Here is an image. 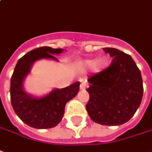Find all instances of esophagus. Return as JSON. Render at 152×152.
Wrapping results in <instances>:
<instances>
[{"label":"esophagus","instance_id":"1","mask_svg":"<svg viewBox=\"0 0 152 152\" xmlns=\"http://www.w3.org/2000/svg\"><path fill=\"white\" fill-rule=\"evenodd\" d=\"M88 86H87V84L86 81H81V83H80V90H82V91H84V90H86V88Z\"/></svg>","mask_w":152,"mask_h":152}]
</instances>
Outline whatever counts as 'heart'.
I'll return each instance as SVG.
<instances>
[{"label": "heart", "instance_id": "obj_1", "mask_svg": "<svg viewBox=\"0 0 152 152\" xmlns=\"http://www.w3.org/2000/svg\"><path fill=\"white\" fill-rule=\"evenodd\" d=\"M81 64L87 68H92L94 67L95 72H100L102 70L105 69L109 65V61L106 58H101L96 60V59H87L84 60Z\"/></svg>", "mask_w": 152, "mask_h": 152}]
</instances>
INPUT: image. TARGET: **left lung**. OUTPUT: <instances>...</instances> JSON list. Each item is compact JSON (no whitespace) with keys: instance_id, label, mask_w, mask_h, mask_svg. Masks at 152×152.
Instances as JSON below:
<instances>
[{"instance_id":"1","label":"left lung","mask_w":152,"mask_h":152,"mask_svg":"<svg viewBox=\"0 0 152 152\" xmlns=\"http://www.w3.org/2000/svg\"><path fill=\"white\" fill-rule=\"evenodd\" d=\"M103 50L113 58L109 67L88 79L90 99L86 108L94 123L118 126L130 120L141 104L142 78L130 55L117 48Z\"/></svg>"}]
</instances>
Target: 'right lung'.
<instances>
[{"mask_svg": "<svg viewBox=\"0 0 152 152\" xmlns=\"http://www.w3.org/2000/svg\"><path fill=\"white\" fill-rule=\"evenodd\" d=\"M62 48L41 47L33 49L18 61L10 79V100L17 116L29 127L38 129L56 127L63 118L66 104L76 96L80 81L62 89H54L42 97H37L24 91V81L34 62L40 59L58 61L54 55Z\"/></svg>", "mask_w": 152, "mask_h": 152, "instance_id": "obj_1", "label": "right lung"}]
</instances>
